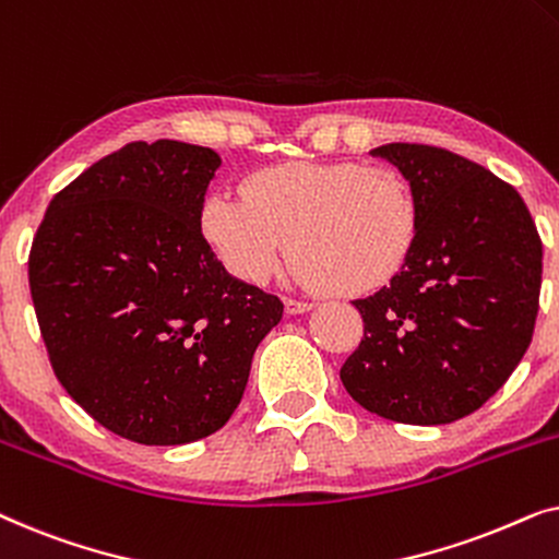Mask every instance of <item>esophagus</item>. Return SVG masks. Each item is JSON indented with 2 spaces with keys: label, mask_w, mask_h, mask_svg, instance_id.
Returning a JSON list of instances; mask_svg holds the SVG:
<instances>
[{
  "label": "esophagus",
  "mask_w": 559,
  "mask_h": 559,
  "mask_svg": "<svg viewBox=\"0 0 559 559\" xmlns=\"http://www.w3.org/2000/svg\"><path fill=\"white\" fill-rule=\"evenodd\" d=\"M285 310H287V316H302V312L312 310V305L300 302V300H285Z\"/></svg>",
  "instance_id": "obj_1"
}]
</instances>
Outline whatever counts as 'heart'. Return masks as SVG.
<instances>
[{
	"mask_svg": "<svg viewBox=\"0 0 559 559\" xmlns=\"http://www.w3.org/2000/svg\"><path fill=\"white\" fill-rule=\"evenodd\" d=\"M423 209L407 175L358 163H285L216 190L201 234L236 280L264 285L297 251L293 277L310 289L364 297L386 287L417 247Z\"/></svg>",
	"mask_w": 559,
	"mask_h": 559,
	"instance_id": "heart-1",
	"label": "heart"
}]
</instances>
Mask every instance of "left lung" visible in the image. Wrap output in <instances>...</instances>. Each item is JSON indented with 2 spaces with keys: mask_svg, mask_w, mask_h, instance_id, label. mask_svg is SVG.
<instances>
[{
  "mask_svg": "<svg viewBox=\"0 0 559 559\" xmlns=\"http://www.w3.org/2000/svg\"><path fill=\"white\" fill-rule=\"evenodd\" d=\"M417 190L423 226L404 270L354 305L364 341L341 381L373 415L455 423L507 384L532 343L542 241L522 195L491 170L430 144L371 150Z\"/></svg>",
  "mask_w": 559,
  "mask_h": 559,
  "instance_id": "1",
  "label": "left lung"
}]
</instances>
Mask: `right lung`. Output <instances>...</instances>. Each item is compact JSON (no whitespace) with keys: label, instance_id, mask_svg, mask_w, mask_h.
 <instances>
[{"label":"right lung","instance_id":"1","mask_svg":"<svg viewBox=\"0 0 559 559\" xmlns=\"http://www.w3.org/2000/svg\"><path fill=\"white\" fill-rule=\"evenodd\" d=\"M221 157L129 142L52 198L29 293L52 371L98 425L142 445H186L239 407L280 297L231 277L201 234Z\"/></svg>","mask_w":559,"mask_h":559}]
</instances>
